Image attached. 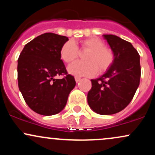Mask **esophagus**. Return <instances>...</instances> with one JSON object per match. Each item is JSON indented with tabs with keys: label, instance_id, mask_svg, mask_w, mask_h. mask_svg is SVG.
Returning a JSON list of instances; mask_svg holds the SVG:
<instances>
[{
	"label": "esophagus",
	"instance_id": "esophagus-1",
	"mask_svg": "<svg viewBox=\"0 0 155 155\" xmlns=\"http://www.w3.org/2000/svg\"><path fill=\"white\" fill-rule=\"evenodd\" d=\"M75 80H76V82L78 83V82H79V81H80V80H81V78L78 77V76H76Z\"/></svg>",
	"mask_w": 155,
	"mask_h": 155
}]
</instances>
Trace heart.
Segmentation results:
<instances>
[{
  "label": "heart",
  "mask_w": 155,
  "mask_h": 155,
  "mask_svg": "<svg viewBox=\"0 0 155 155\" xmlns=\"http://www.w3.org/2000/svg\"><path fill=\"white\" fill-rule=\"evenodd\" d=\"M82 50H89L85 55L86 61H76L68 68L70 74L78 76H92L98 70L104 73L114 63V54L110 48L105 47L104 41L90 38L81 41ZM61 59L67 63L74 61L79 57V50L75 42L69 40L62 46L60 51Z\"/></svg>",
  "instance_id": "b5f03b06"
}]
</instances>
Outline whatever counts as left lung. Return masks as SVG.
<instances>
[{
	"mask_svg": "<svg viewBox=\"0 0 155 155\" xmlns=\"http://www.w3.org/2000/svg\"><path fill=\"white\" fill-rule=\"evenodd\" d=\"M114 54L111 66L103 76L91 79L87 94L90 107L101 115L123 110L132 101L140 83V56L130 42L114 35H104Z\"/></svg>",
	"mask_w": 155,
	"mask_h": 155,
	"instance_id": "1",
	"label": "left lung"
}]
</instances>
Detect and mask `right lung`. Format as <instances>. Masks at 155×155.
I'll use <instances>...</instances> for the list:
<instances>
[{"instance_id": "1", "label": "right lung", "mask_w": 155, "mask_h": 155, "mask_svg": "<svg viewBox=\"0 0 155 155\" xmlns=\"http://www.w3.org/2000/svg\"><path fill=\"white\" fill-rule=\"evenodd\" d=\"M68 41L52 33L38 35L25 46L18 58V86L25 101L39 114L51 116L63 109L74 88V77L68 74L60 51ZM65 75L61 80L57 75Z\"/></svg>"}]
</instances>
